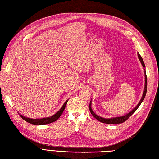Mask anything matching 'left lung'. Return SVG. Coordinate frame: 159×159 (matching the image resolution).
<instances>
[{"instance_id": "obj_1", "label": "left lung", "mask_w": 159, "mask_h": 159, "mask_svg": "<svg viewBox=\"0 0 159 159\" xmlns=\"http://www.w3.org/2000/svg\"><path fill=\"white\" fill-rule=\"evenodd\" d=\"M138 55V57L139 60H140L141 63L142 64V66H143L144 68H145V64H144V61H143V60L142 58V57L141 56V55L139 54V53H138L137 54ZM145 88H144V91H143V96L142 98L140 100V102H139V103L137 104V106L134 107L131 112H129V113L126 114L125 115H123V116H121V117H113V118H108V119H106V118H103L102 117H99V115H96L93 111L91 109V102H90V103H89V111L91 113V115H93V116L97 119L99 121L102 122V123H107V124H118V123H122L123 122H125V121H127V120L131 116V115L136 111V110L138 109V107L140 106V105L141 104V103L143 102V101L144 100V99H145V95H146V93H147V75H146V72H145Z\"/></svg>"}]
</instances>
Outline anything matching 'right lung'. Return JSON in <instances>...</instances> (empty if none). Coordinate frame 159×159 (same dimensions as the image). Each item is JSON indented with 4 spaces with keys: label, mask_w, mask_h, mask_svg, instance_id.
<instances>
[{
    "label": "right lung",
    "mask_w": 159,
    "mask_h": 159,
    "mask_svg": "<svg viewBox=\"0 0 159 159\" xmlns=\"http://www.w3.org/2000/svg\"><path fill=\"white\" fill-rule=\"evenodd\" d=\"M68 102V99L66 100V102L64 103V104L63 105V106L61 107V109L57 111L56 114L53 115L52 116L49 117H45V118H42V119H30L26 117L25 116H23L22 115H20V116L26 121V122L29 123L30 124H33V125H46V124H49L51 123L54 122L56 121H57V119L60 118V117L62 113H63L64 110L66 107V105Z\"/></svg>",
    "instance_id": "right-lung-1"
}]
</instances>
